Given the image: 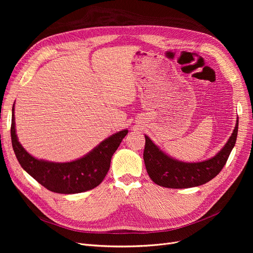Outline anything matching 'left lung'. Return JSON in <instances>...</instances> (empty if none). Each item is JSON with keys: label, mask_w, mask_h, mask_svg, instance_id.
<instances>
[{"label": "left lung", "mask_w": 253, "mask_h": 253, "mask_svg": "<svg viewBox=\"0 0 253 253\" xmlns=\"http://www.w3.org/2000/svg\"><path fill=\"white\" fill-rule=\"evenodd\" d=\"M238 122L237 120L233 133L224 147L214 157L197 163L175 160L163 153L149 136L144 135L143 160L149 176L156 184L169 189H187L208 182L219 173L228 161L236 143Z\"/></svg>", "instance_id": "obj_1"}]
</instances>
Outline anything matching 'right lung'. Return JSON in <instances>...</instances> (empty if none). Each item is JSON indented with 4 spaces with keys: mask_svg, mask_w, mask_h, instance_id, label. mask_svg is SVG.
Segmentation results:
<instances>
[{
    "mask_svg": "<svg viewBox=\"0 0 253 253\" xmlns=\"http://www.w3.org/2000/svg\"><path fill=\"white\" fill-rule=\"evenodd\" d=\"M128 130L119 131L100 142L89 154L78 160L55 163L33 157L17 139L12 108V147L21 167L47 190L58 194H78L94 189L103 180L111 166V160Z\"/></svg>",
    "mask_w": 253,
    "mask_h": 253,
    "instance_id": "add662e5",
    "label": "right lung"
}]
</instances>
